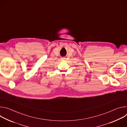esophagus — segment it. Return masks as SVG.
Masks as SVG:
<instances>
[{"label":"esophagus","mask_w":127,"mask_h":127,"mask_svg":"<svg viewBox=\"0 0 127 127\" xmlns=\"http://www.w3.org/2000/svg\"><path fill=\"white\" fill-rule=\"evenodd\" d=\"M62 59H63V58H62Z\"/></svg>","instance_id":"esophagus-1"}]
</instances>
